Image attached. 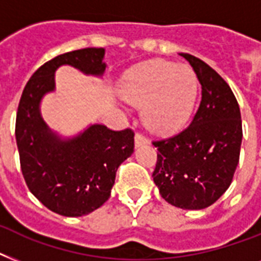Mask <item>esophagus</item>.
I'll return each instance as SVG.
<instances>
[{
	"mask_svg": "<svg viewBox=\"0 0 261 261\" xmlns=\"http://www.w3.org/2000/svg\"><path fill=\"white\" fill-rule=\"evenodd\" d=\"M134 141H135V146L137 147L143 146V145H146L147 143V138L143 134H141V133H137V134H135Z\"/></svg>",
	"mask_w": 261,
	"mask_h": 261,
	"instance_id": "esophagus-1",
	"label": "esophagus"
}]
</instances>
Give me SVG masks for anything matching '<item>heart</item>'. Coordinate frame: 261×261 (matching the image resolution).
<instances>
[{
    "label": "heart",
    "instance_id": "heart-1",
    "mask_svg": "<svg viewBox=\"0 0 261 261\" xmlns=\"http://www.w3.org/2000/svg\"><path fill=\"white\" fill-rule=\"evenodd\" d=\"M122 96L143 106V122L155 133H169L187 122L196 97V77L186 65L149 61L124 75Z\"/></svg>",
    "mask_w": 261,
    "mask_h": 261
}]
</instances>
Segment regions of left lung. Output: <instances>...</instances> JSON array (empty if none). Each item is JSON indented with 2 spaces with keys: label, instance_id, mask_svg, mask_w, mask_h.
Returning a JSON list of instances; mask_svg holds the SVG:
<instances>
[{
  "label": "left lung",
  "instance_id": "obj_1",
  "mask_svg": "<svg viewBox=\"0 0 261 261\" xmlns=\"http://www.w3.org/2000/svg\"><path fill=\"white\" fill-rule=\"evenodd\" d=\"M180 55L194 67L202 100L190 126L153 141L159 150L153 180L172 206L202 210L230 186L240 160L243 124L239 102L226 81L194 55Z\"/></svg>",
  "mask_w": 261,
  "mask_h": 261
}]
</instances>
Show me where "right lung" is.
Returning a JSON list of instances; mask_svg holds the SVG:
<instances>
[{
  "instance_id": "add662e5",
  "label": "right lung",
  "mask_w": 261,
  "mask_h": 261,
  "mask_svg": "<svg viewBox=\"0 0 261 261\" xmlns=\"http://www.w3.org/2000/svg\"><path fill=\"white\" fill-rule=\"evenodd\" d=\"M104 48H81L58 55L35 71L22 90L16 116V142L21 172L30 191L59 215H87L108 200L119 165L134 151V131H114L92 124L80 135L62 139L48 128L42 97L55 88L54 73L70 65L85 74L106 70Z\"/></svg>"
}]
</instances>
